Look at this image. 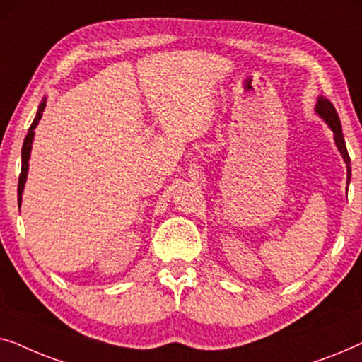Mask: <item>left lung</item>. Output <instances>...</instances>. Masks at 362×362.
<instances>
[{"label": "left lung", "mask_w": 362, "mask_h": 362, "mask_svg": "<svg viewBox=\"0 0 362 362\" xmlns=\"http://www.w3.org/2000/svg\"><path fill=\"white\" fill-rule=\"evenodd\" d=\"M315 112L318 113V117L321 118V120H325L326 125H328L331 128V132H333L336 148H338V151L341 153V156H343V160L346 163V171H348V185H349V181H351V160H349L348 150H346V143H344L343 130H341V122H339L338 112H336L333 103H331L328 98H325L321 95L318 97V102H316V105H315Z\"/></svg>", "instance_id": "1"}]
</instances>
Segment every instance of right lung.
<instances>
[{
	"instance_id": "right-lung-1",
	"label": "right lung",
	"mask_w": 362,
	"mask_h": 362,
	"mask_svg": "<svg viewBox=\"0 0 362 362\" xmlns=\"http://www.w3.org/2000/svg\"><path fill=\"white\" fill-rule=\"evenodd\" d=\"M46 102H47V98L44 97L42 102L39 103L36 118H34V122L31 123V127H29L28 135H26V138H24V143H23V150H21V175H19V181H18V207H21L24 185H26V180H28L29 158H31V148H33V141H34V128L37 127L39 120H41V118H42V112H44V108H46Z\"/></svg>"
}]
</instances>
